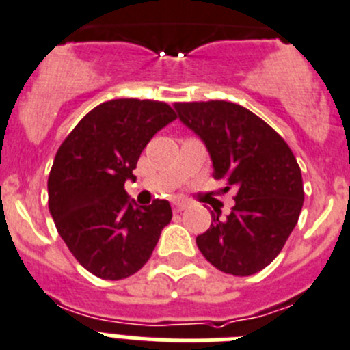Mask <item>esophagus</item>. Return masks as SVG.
<instances>
[{
  "instance_id": "esophagus-1",
  "label": "esophagus",
  "mask_w": 350,
  "mask_h": 350,
  "mask_svg": "<svg viewBox=\"0 0 350 350\" xmlns=\"http://www.w3.org/2000/svg\"><path fill=\"white\" fill-rule=\"evenodd\" d=\"M188 208V204L187 202H174V204H172V209H174L176 213H179V211H185V209Z\"/></svg>"
}]
</instances>
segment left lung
<instances>
[{
	"mask_svg": "<svg viewBox=\"0 0 350 350\" xmlns=\"http://www.w3.org/2000/svg\"><path fill=\"white\" fill-rule=\"evenodd\" d=\"M179 120L204 141L213 178L224 192L236 188L227 218L211 213L197 247L213 266L250 276L271 264L296 227L303 208L301 169L287 142L264 120L226 100L174 103Z\"/></svg>",
	"mask_w": 350,
	"mask_h": 350,
	"instance_id": "1",
	"label": "left lung"
}]
</instances>
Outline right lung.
<instances>
[{
    "label": "right lung",
    "instance_id": "1",
    "mask_svg": "<svg viewBox=\"0 0 350 350\" xmlns=\"http://www.w3.org/2000/svg\"><path fill=\"white\" fill-rule=\"evenodd\" d=\"M176 118L158 100H109L91 109L57 150L47 181L49 211L77 262L98 278L137 273L171 221L167 200L137 206L124 181L135 179L146 144Z\"/></svg>",
    "mask_w": 350,
    "mask_h": 350
}]
</instances>
